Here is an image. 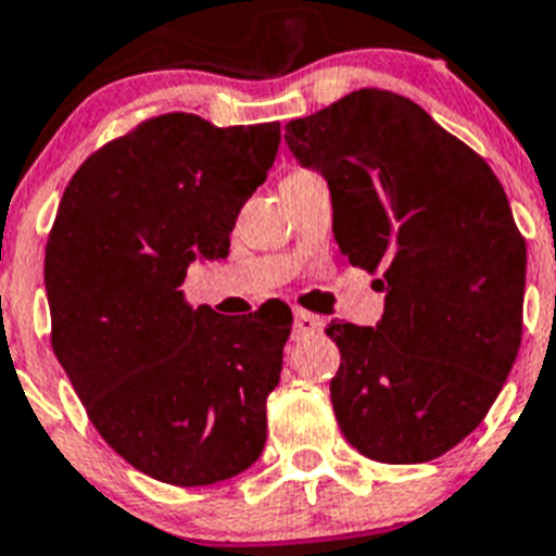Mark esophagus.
I'll list each match as a JSON object with an SVG mask.
<instances>
[{
  "mask_svg": "<svg viewBox=\"0 0 556 556\" xmlns=\"http://www.w3.org/2000/svg\"><path fill=\"white\" fill-rule=\"evenodd\" d=\"M321 327H325V318L313 316V313H307V311L293 313V338H296V341L318 336V332H321Z\"/></svg>",
  "mask_w": 556,
  "mask_h": 556,
  "instance_id": "obj_1",
  "label": "esophagus"
}]
</instances>
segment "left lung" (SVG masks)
<instances>
[{"label":"left lung","mask_w":556,"mask_h":556,"mask_svg":"<svg viewBox=\"0 0 556 556\" xmlns=\"http://www.w3.org/2000/svg\"><path fill=\"white\" fill-rule=\"evenodd\" d=\"M285 142L330 185L341 257L386 291L378 327H327L341 433L383 465L431 462L479 428L518 358L526 240L504 187L394 91L291 119Z\"/></svg>","instance_id":"left-lung-1"}]
</instances>
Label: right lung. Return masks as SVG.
Segmentation results:
<instances>
[{"label": "right lung", "instance_id": "obj_1", "mask_svg": "<svg viewBox=\"0 0 556 556\" xmlns=\"http://www.w3.org/2000/svg\"><path fill=\"white\" fill-rule=\"evenodd\" d=\"M279 139V123L218 128L173 111L91 153L58 204L52 352L100 437L164 484L226 481L263 453L291 307L226 318L187 305L181 285L192 260L229 254Z\"/></svg>", "mask_w": 556, "mask_h": 556}]
</instances>
